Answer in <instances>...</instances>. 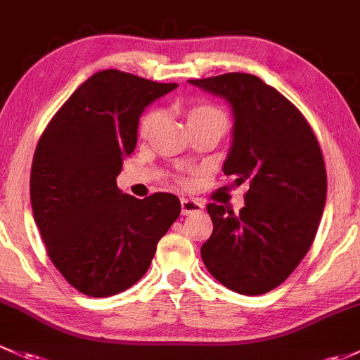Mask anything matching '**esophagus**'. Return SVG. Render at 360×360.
Listing matches in <instances>:
<instances>
[{
	"mask_svg": "<svg viewBox=\"0 0 360 360\" xmlns=\"http://www.w3.org/2000/svg\"><path fill=\"white\" fill-rule=\"evenodd\" d=\"M181 214H194L201 213L202 205L199 201H194V199H181Z\"/></svg>",
	"mask_w": 360,
	"mask_h": 360,
	"instance_id": "esophagus-1",
	"label": "esophagus"
}]
</instances>
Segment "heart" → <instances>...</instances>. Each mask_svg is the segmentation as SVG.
Returning a JSON list of instances; mask_svg holds the SVG:
<instances>
[{
	"instance_id": "heart-1",
	"label": "heart",
	"mask_w": 360,
	"mask_h": 360,
	"mask_svg": "<svg viewBox=\"0 0 360 360\" xmlns=\"http://www.w3.org/2000/svg\"><path fill=\"white\" fill-rule=\"evenodd\" d=\"M162 114L161 109H153L142 117V123H140V135L142 136H150L155 129L159 128V124L162 123ZM201 123H220L227 126V120H225V114L220 109L213 105H195L192 107L191 112H188V126L201 124Z\"/></svg>"
}]
</instances>
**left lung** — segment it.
Masks as SVG:
<instances>
[{
  "label": "left lung",
  "instance_id": "8db88e82",
  "mask_svg": "<svg viewBox=\"0 0 360 360\" xmlns=\"http://www.w3.org/2000/svg\"><path fill=\"white\" fill-rule=\"evenodd\" d=\"M188 83L231 105L232 146L221 169L250 184L237 214L206 206L213 234L201 246L202 262L229 290L263 295L290 277L314 243L328 191L321 147L302 112L260 77L229 72Z\"/></svg>",
  "mask_w": 360,
  "mask_h": 360
}]
</instances>
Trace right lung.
<instances>
[{
	"label": "right lung",
	"mask_w": 360,
	"mask_h": 360,
	"mask_svg": "<svg viewBox=\"0 0 360 360\" xmlns=\"http://www.w3.org/2000/svg\"><path fill=\"white\" fill-rule=\"evenodd\" d=\"M179 86L116 69L84 81L46 126L31 169V205L48 257L72 288L117 295L149 270L180 214L176 195L123 194L116 176L147 105Z\"/></svg>",
	"instance_id": "add662e5"
}]
</instances>
